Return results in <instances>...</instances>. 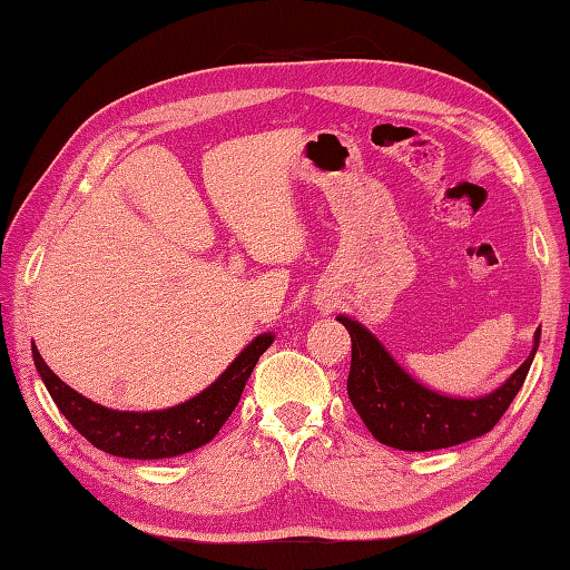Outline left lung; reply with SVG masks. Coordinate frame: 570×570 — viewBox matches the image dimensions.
I'll return each instance as SVG.
<instances>
[{"instance_id": "left-lung-1", "label": "left lung", "mask_w": 570, "mask_h": 570, "mask_svg": "<svg viewBox=\"0 0 570 570\" xmlns=\"http://www.w3.org/2000/svg\"><path fill=\"white\" fill-rule=\"evenodd\" d=\"M340 322L352 336V368L346 379L352 405L379 443L411 452L452 448L490 433L524 386L541 336L537 330L531 354L504 386L490 396L468 401L440 396L421 386L366 327L350 317H340Z\"/></svg>"}]
</instances>
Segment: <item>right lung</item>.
Listing matches in <instances>:
<instances>
[{
  "label": "right lung",
  "mask_w": 570,
  "mask_h": 570,
  "mask_svg": "<svg viewBox=\"0 0 570 570\" xmlns=\"http://www.w3.org/2000/svg\"><path fill=\"white\" fill-rule=\"evenodd\" d=\"M271 344L273 334L255 336L246 350L236 356V362L212 386L202 391L199 396L181 405H174V409L153 413L112 411L106 409V405L83 399L46 366L37 346H31V352L33 364H37V371L46 389H49L53 403L58 405V411L66 415V421L90 445L115 458L159 460L177 458L184 455V452L202 448L220 431V425L228 421V415L238 405L255 362H258L261 354Z\"/></svg>",
  "instance_id": "obj_1"
}]
</instances>
